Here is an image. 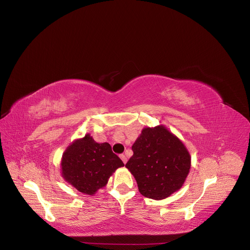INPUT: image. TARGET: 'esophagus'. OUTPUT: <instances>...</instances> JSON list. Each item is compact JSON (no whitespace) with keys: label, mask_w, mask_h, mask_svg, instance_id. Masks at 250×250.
Instances as JSON below:
<instances>
[{"label":"esophagus","mask_w":250,"mask_h":250,"mask_svg":"<svg viewBox=\"0 0 250 250\" xmlns=\"http://www.w3.org/2000/svg\"><path fill=\"white\" fill-rule=\"evenodd\" d=\"M120 158H121V159H122V161H123L124 163H126V162H127V157L125 156V155H124V154H121V155H120Z\"/></svg>","instance_id":"obj_1"}]
</instances>
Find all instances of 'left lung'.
<instances>
[{
    "instance_id": "left-lung-1",
    "label": "left lung",
    "mask_w": 250,
    "mask_h": 250,
    "mask_svg": "<svg viewBox=\"0 0 250 250\" xmlns=\"http://www.w3.org/2000/svg\"><path fill=\"white\" fill-rule=\"evenodd\" d=\"M132 151L125 167L135 178L144 196L163 200L182 187L191 157L184 144L165 126L144 128Z\"/></svg>"
}]
</instances>
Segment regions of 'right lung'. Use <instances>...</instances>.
I'll list each match as a JSON object with an SVG mask.
<instances>
[{"instance_id": "right-lung-1", "label": "right lung", "mask_w": 250, "mask_h": 250, "mask_svg": "<svg viewBox=\"0 0 250 250\" xmlns=\"http://www.w3.org/2000/svg\"><path fill=\"white\" fill-rule=\"evenodd\" d=\"M123 161L111 151L108 143L98 144L90 134L74 141L62 157V177L80 192L93 195L104 187Z\"/></svg>"}]
</instances>
